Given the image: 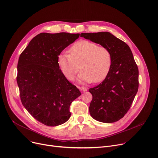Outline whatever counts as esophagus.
Wrapping results in <instances>:
<instances>
[{"instance_id":"esophagus-1","label":"esophagus","mask_w":158,"mask_h":158,"mask_svg":"<svg viewBox=\"0 0 158 158\" xmlns=\"http://www.w3.org/2000/svg\"><path fill=\"white\" fill-rule=\"evenodd\" d=\"M79 88L80 89V90H81V92H86V91H87V89L86 88H85V87H83V86H81V87H79Z\"/></svg>"}]
</instances>
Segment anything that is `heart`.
I'll list each match as a JSON object with an SVG mask.
<instances>
[{"label": "heart", "instance_id": "obj_1", "mask_svg": "<svg viewBox=\"0 0 158 158\" xmlns=\"http://www.w3.org/2000/svg\"><path fill=\"white\" fill-rule=\"evenodd\" d=\"M57 63L61 72L70 81L79 70V79L85 83H99L107 75L112 64L111 53L106 48L88 40H81L69 49V53H60Z\"/></svg>", "mask_w": 158, "mask_h": 158}]
</instances>
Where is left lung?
I'll return each mask as SVG.
<instances>
[{
    "mask_svg": "<svg viewBox=\"0 0 158 158\" xmlns=\"http://www.w3.org/2000/svg\"><path fill=\"white\" fill-rule=\"evenodd\" d=\"M81 37L106 48L112 56L105 80L89 89L92 95L89 112L98 121H118L127 113L138 90L139 71L132 51L125 42L107 31L82 33Z\"/></svg>",
    "mask_w": 158,
    "mask_h": 158,
    "instance_id": "obj_1",
    "label": "left lung"
}]
</instances>
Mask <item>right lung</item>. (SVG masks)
Instances as JSON below:
<instances>
[{
	"instance_id": "add662e5",
	"label": "right lung",
	"mask_w": 158,
	"mask_h": 158,
	"mask_svg": "<svg viewBox=\"0 0 158 158\" xmlns=\"http://www.w3.org/2000/svg\"><path fill=\"white\" fill-rule=\"evenodd\" d=\"M79 33H40L21 53L17 82L24 108L43 124L56 127L70 119V106L81 95L61 72L58 57Z\"/></svg>"
}]
</instances>
